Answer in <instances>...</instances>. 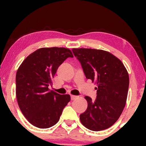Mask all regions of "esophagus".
<instances>
[{
    "label": "esophagus",
    "instance_id": "obj_1",
    "mask_svg": "<svg viewBox=\"0 0 146 146\" xmlns=\"http://www.w3.org/2000/svg\"><path fill=\"white\" fill-rule=\"evenodd\" d=\"M78 98V96H76V95H71V100H75V99H77Z\"/></svg>",
    "mask_w": 146,
    "mask_h": 146
}]
</instances>
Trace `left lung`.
<instances>
[{"label":"left lung","instance_id":"obj_1","mask_svg":"<svg viewBox=\"0 0 146 146\" xmlns=\"http://www.w3.org/2000/svg\"><path fill=\"white\" fill-rule=\"evenodd\" d=\"M86 79L97 84V98L85 97L88 107L80 115L84 126L93 131L110 128L119 118L128 95L129 76L121 60L103 50L73 48Z\"/></svg>","mask_w":146,"mask_h":146}]
</instances>
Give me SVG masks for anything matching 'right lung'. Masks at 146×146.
I'll list each match as a JSON object with an SVG mask.
<instances>
[{
	"label": "right lung",
	"mask_w": 146,
	"mask_h": 146,
	"mask_svg": "<svg viewBox=\"0 0 146 146\" xmlns=\"http://www.w3.org/2000/svg\"><path fill=\"white\" fill-rule=\"evenodd\" d=\"M73 58L71 50L62 47L42 48L25 59L16 76V98L22 113L30 123L48 128L59 121L71 98L48 89L57 70L66 58Z\"/></svg>",
	"instance_id": "right-lung-1"
}]
</instances>
